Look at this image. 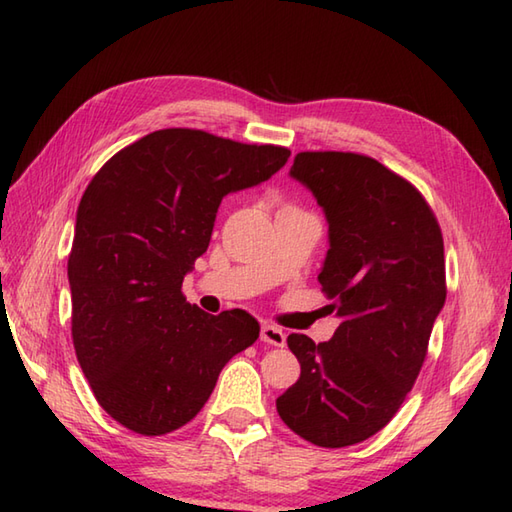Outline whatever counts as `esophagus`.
Instances as JSON below:
<instances>
[{"label":"esophagus","mask_w":512,"mask_h":512,"mask_svg":"<svg viewBox=\"0 0 512 512\" xmlns=\"http://www.w3.org/2000/svg\"><path fill=\"white\" fill-rule=\"evenodd\" d=\"M262 341H264V343H270V345L281 347V345L286 343V334H284V330L277 328V325L264 323V325H262Z\"/></svg>","instance_id":"obj_1"}]
</instances>
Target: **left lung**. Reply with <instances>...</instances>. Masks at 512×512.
<instances>
[{
	"label": "left lung",
	"instance_id": "obj_1",
	"mask_svg": "<svg viewBox=\"0 0 512 512\" xmlns=\"http://www.w3.org/2000/svg\"><path fill=\"white\" fill-rule=\"evenodd\" d=\"M290 178L325 213L319 284L341 323L325 343L288 336L301 376L277 411L303 440L341 449L383 429L416 383L447 299L442 233L418 189L374 158L303 151Z\"/></svg>",
	"mask_w": 512,
	"mask_h": 512
}]
</instances>
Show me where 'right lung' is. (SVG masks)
Masks as SVG:
<instances>
[{
  "mask_svg": "<svg viewBox=\"0 0 512 512\" xmlns=\"http://www.w3.org/2000/svg\"><path fill=\"white\" fill-rule=\"evenodd\" d=\"M290 151L160 129L105 162L76 211L72 341L99 405L143 436L198 416L217 376L253 345L246 310L206 314L182 281L211 242L224 195L257 187Z\"/></svg>",
  "mask_w": 512,
  "mask_h": 512,
  "instance_id": "1",
  "label": "right lung"
}]
</instances>
